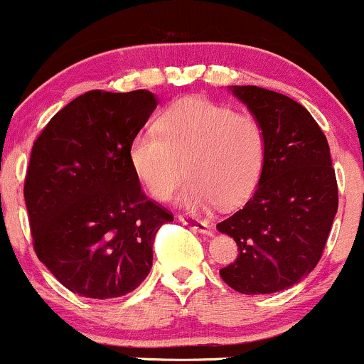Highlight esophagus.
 I'll return each instance as SVG.
<instances>
[{
  "label": "esophagus",
  "instance_id": "34e87169",
  "mask_svg": "<svg viewBox=\"0 0 364 364\" xmlns=\"http://www.w3.org/2000/svg\"><path fill=\"white\" fill-rule=\"evenodd\" d=\"M178 218L183 225L190 226L191 230L198 231V233H210V226L207 225L205 221H202V219L193 218V215H188V214H179Z\"/></svg>",
  "mask_w": 364,
  "mask_h": 364
}]
</instances>
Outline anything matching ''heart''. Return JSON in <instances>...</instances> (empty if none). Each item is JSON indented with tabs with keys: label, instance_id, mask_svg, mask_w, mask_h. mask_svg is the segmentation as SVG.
<instances>
[{
	"label": "heart",
	"instance_id": "obj_1",
	"mask_svg": "<svg viewBox=\"0 0 364 364\" xmlns=\"http://www.w3.org/2000/svg\"><path fill=\"white\" fill-rule=\"evenodd\" d=\"M267 134L254 114L202 97L176 100L159 115L157 129L129 141L136 178L157 200H167L185 179L179 200L190 209L242 205L252 195L266 161Z\"/></svg>",
	"mask_w": 364,
	"mask_h": 364
}]
</instances>
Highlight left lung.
Segmentation results:
<instances>
[{"label": "left lung", "instance_id": "left-lung-1", "mask_svg": "<svg viewBox=\"0 0 364 364\" xmlns=\"http://www.w3.org/2000/svg\"><path fill=\"white\" fill-rule=\"evenodd\" d=\"M233 93L264 124L267 150L257 190L218 223L238 245L219 274L240 294H274L321 259L338 207L337 178L326 136L301 103L257 86H233Z\"/></svg>", "mask_w": 364, "mask_h": 364}]
</instances>
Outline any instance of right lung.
Listing matches in <instances>:
<instances>
[{
  "label": "right lung",
  "mask_w": 364,
  "mask_h": 364,
  "mask_svg": "<svg viewBox=\"0 0 364 364\" xmlns=\"http://www.w3.org/2000/svg\"><path fill=\"white\" fill-rule=\"evenodd\" d=\"M157 100L93 90L36 138L23 181L34 252L70 292L112 299L150 273L151 245L173 213L139 186L127 157Z\"/></svg>",
  "instance_id": "add662e5"
}]
</instances>
